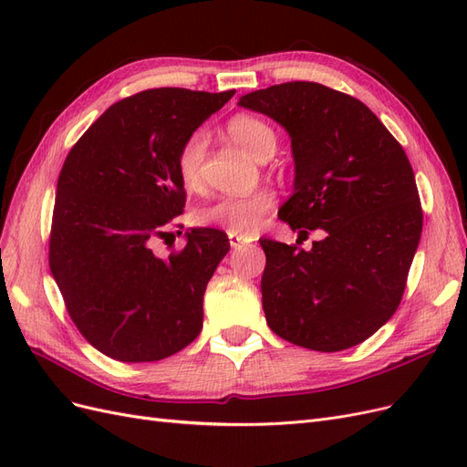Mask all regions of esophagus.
I'll return each instance as SVG.
<instances>
[{
	"label": "esophagus",
	"instance_id": "esophagus-1",
	"mask_svg": "<svg viewBox=\"0 0 467 467\" xmlns=\"http://www.w3.org/2000/svg\"><path fill=\"white\" fill-rule=\"evenodd\" d=\"M228 237H230V245H232L234 249H239V247H242V245L249 244V239H247L245 235H237V234H228Z\"/></svg>",
	"mask_w": 467,
	"mask_h": 467
}]
</instances>
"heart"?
<instances>
[{"label":"heart","instance_id":"obj_1","mask_svg":"<svg viewBox=\"0 0 467 467\" xmlns=\"http://www.w3.org/2000/svg\"><path fill=\"white\" fill-rule=\"evenodd\" d=\"M235 144L249 151L253 158H271L276 150V132L271 124L251 115H235L225 126ZM206 155V136L192 132L181 144L175 167L182 185L196 191L202 185V161ZM275 206V194L271 191H257L247 196H220L216 201L196 206L192 220L196 225L223 228L228 234L249 235L259 230L265 216Z\"/></svg>","mask_w":467,"mask_h":467}]
</instances>
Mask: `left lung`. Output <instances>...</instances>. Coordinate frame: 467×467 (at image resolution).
<instances>
[{
  "instance_id": "8db88e82",
  "label": "left lung",
  "mask_w": 467,
  "mask_h": 467,
  "mask_svg": "<svg viewBox=\"0 0 467 467\" xmlns=\"http://www.w3.org/2000/svg\"><path fill=\"white\" fill-rule=\"evenodd\" d=\"M286 129L294 192L278 218L312 249L259 239L268 327L304 348L337 352L374 335L398 309L422 232L413 167L358 99L314 81H288L239 99Z\"/></svg>"
}]
</instances>
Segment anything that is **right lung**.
I'll list each match as a JSON object with an SVG mask.
<instances>
[{
	"instance_id": "add662e5",
	"label": "right lung",
	"mask_w": 467,
	"mask_h": 467,
	"mask_svg": "<svg viewBox=\"0 0 467 467\" xmlns=\"http://www.w3.org/2000/svg\"><path fill=\"white\" fill-rule=\"evenodd\" d=\"M234 93H136L110 105L67 153L48 263L76 327L110 358L161 360L202 329L204 290L230 251L228 235L194 228L167 255L151 245L185 208L181 144Z\"/></svg>"
}]
</instances>
